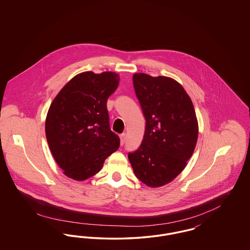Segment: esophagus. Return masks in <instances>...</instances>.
<instances>
[{
    "instance_id": "1",
    "label": "esophagus",
    "mask_w": 250,
    "mask_h": 250,
    "mask_svg": "<svg viewBox=\"0 0 250 250\" xmlns=\"http://www.w3.org/2000/svg\"><path fill=\"white\" fill-rule=\"evenodd\" d=\"M125 140H126V135L125 134H121L120 135V141H121V144H125Z\"/></svg>"
}]
</instances>
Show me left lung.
<instances>
[{
	"instance_id": "left-lung-1",
	"label": "left lung",
	"mask_w": 250,
	"mask_h": 250,
	"mask_svg": "<svg viewBox=\"0 0 250 250\" xmlns=\"http://www.w3.org/2000/svg\"><path fill=\"white\" fill-rule=\"evenodd\" d=\"M132 79L146 125L143 143L128 159L143 184L160 188L188 165L198 141V120L189 95L175 80L145 73Z\"/></svg>"
}]
</instances>
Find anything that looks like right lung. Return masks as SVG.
Instances as JSON below:
<instances>
[{
	"instance_id": "right-lung-1",
	"label": "right lung",
	"mask_w": 250,
	"mask_h": 250,
	"mask_svg": "<svg viewBox=\"0 0 250 250\" xmlns=\"http://www.w3.org/2000/svg\"><path fill=\"white\" fill-rule=\"evenodd\" d=\"M119 80L115 72H83L72 78L51 102L45 123L46 137L65 176L87 180L118 150L120 139L109 128L107 100Z\"/></svg>"
}]
</instances>
